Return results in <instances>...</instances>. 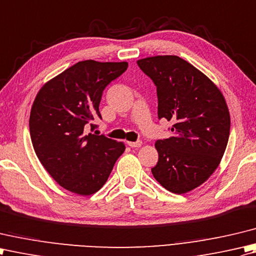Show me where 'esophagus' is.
<instances>
[{"instance_id": "obj_1", "label": "esophagus", "mask_w": 256, "mask_h": 256, "mask_svg": "<svg viewBox=\"0 0 256 256\" xmlns=\"http://www.w3.org/2000/svg\"><path fill=\"white\" fill-rule=\"evenodd\" d=\"M127 144H128V146H130V147L132 148H139L140 146L142 144V142H127Z\"/></svg>"}]
</instances>
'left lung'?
Instances as JSON below:
<instances>
[{"mask_svg":"<svg viewBox=\"0 0 256 256\" xmlns=\"http://www.w3.org/2000/svg\"><path fill=\"white\" fill-rule=\"evenodd\" d=\"M157 87L158 117L171 122V137L157 140L151 172L164 189L184 194L206 182L220 164L230 136V112L221 90L190 62L174 55L137 60Z\"/></svg>","mask_w":256,"mask_h":256,"instance_id":"8db88e82","label":"left lung"}]
</instances>
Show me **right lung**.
<instances>
[{
    "mask_svg": "<svg viewBox=\"0 0 256 256\" xmlns=\"http://www.w3.org/2000/svg\"><path fill=\"white\" fill-rule=\"evenodd\" d=\"M128 62H78L52 78L35 97L30 134L40 164L57 184L72 194L90 196L105 184L124 142L86 134L100 118L99 102L109 82Z\"/></svg>",
    "mask_w": 256,
    "mask_h": 256,
    "instance_id": "1",
    "label": "right lung"
}]
</instances>
